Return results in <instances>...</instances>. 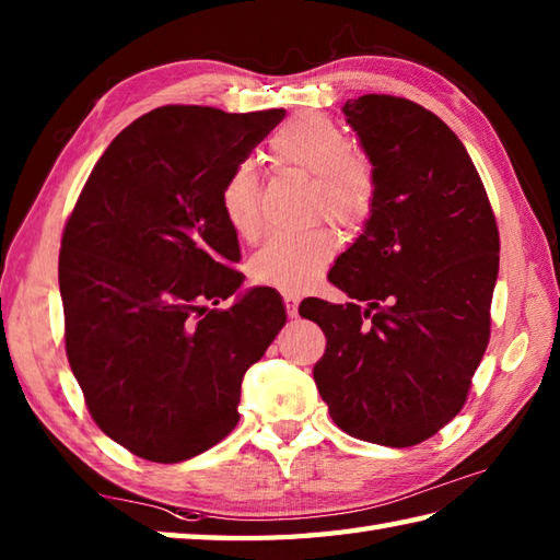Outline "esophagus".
Wrapping results in <instances>:
<instances>
[{
	"mask_svg": "<svg viewBox=\"0 0 560 560\" xmlns=\"http://www.w3.org/2000/svg\"><path fill=\"white\" fill-rule=\"evenodd\" d=\"M283 303H287L289 317L299 315V295H295V293H283Z\"/></svg>",
	"mask_w": 560,
	"mask_h": 560,
	"instance_id": "34e87169",
	"label": "esophagus"
}]
</instances>
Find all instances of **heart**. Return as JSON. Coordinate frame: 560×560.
I'll use <instances>...</instances> for the list:
<instances>
[{
  "label": "heart",
  "instance_id": "heart-1",
  "mask_svg": "<svg viewBox=\"0 0 560 560\" xmlns=\"http://www.w3.org/2000/svg\"><path fill=\"white\" fill-rule=\"evenodd\" d=\"M271 151L281 163L311 173L315 180V211L341 229H355L371 211L375 180L373 171L355 156L351 137L327 115H301L283 125L271 139ZM221 211L233 233L255 241L261 231L259 185L249 165L225 177L221 187ZM337 253V237L327 229L273 235L249 259V277L259 287L283 293L311 289Z\"/></svg>",
  "mask_w": 560,
  "mask_h": 560
}]
</instances>
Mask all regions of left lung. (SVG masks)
<instances>
[{"mask_svg":"<svg viewBox=\"0 0 560 560\" xmlns=\"http://www.w3.org/2000/svg\"><path fill=\"white\" fill-rule=\"evenodd\" d=\"M341 110L375 180L361 235L329 271L353 303L307 299L299 313L327 337L313 375L331 421L411 447L467 399L491 335L501 241L467 149L438 115L377 93Z\"/></svg>","mask_w":560,"mask_h":560,"instance_id":"left-lung-1","label":"left lung"}]
</instances>
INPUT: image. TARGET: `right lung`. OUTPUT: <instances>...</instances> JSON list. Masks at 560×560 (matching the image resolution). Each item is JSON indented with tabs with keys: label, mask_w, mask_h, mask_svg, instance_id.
<instances>
[{
	"label": "right lung",
	"mask_w": 560,
	"mask_h": 560,
	"mask_svg": "<svg viewBox=\"0 0 560 560\" xmlns=\"http://www.w3.org/2000/svg\"><path fill=\"white\" fill-rule=\"evenodd\" d=\"M287 110L165 105L117 135L59 249L67 359L101 431L149 462L213 447L245 371L287 323L273 289L241 291L221 187ZM237 294L229 312L211 304Z\"/></svg>",
	"instance_id": "obj_1"
}]
</instances>
